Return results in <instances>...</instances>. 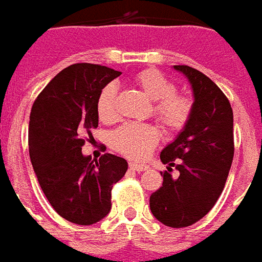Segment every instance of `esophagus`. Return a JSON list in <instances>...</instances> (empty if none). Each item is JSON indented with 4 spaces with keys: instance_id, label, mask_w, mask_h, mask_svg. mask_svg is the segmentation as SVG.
<instances>
[{
    "instance_id": "34e87169",
    "label": "esophagus",
    "mask_w": 262,
    "mask_h": 262,
    "mask_svg": "<svg viewBox=\"0 0 262 262\" xmlns=\"http://www.w3.org/2000/svg\"><path fill=\"white\" fill-rule=\"evenodd\" d=\"M129 169L135 170V172H144V170L149 169V166L145 164H138V162H129Z\"/></svg>"
}]
</instances>
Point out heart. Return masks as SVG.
Segmentation results:
<instances>
[{
	"mask_svg": "<svg viewBox=\"0 0 262 262\" xmlns=\"http://www.w3.org/2000/svg\"><path fill=\"white\" fill-rule=\"evenodd\" d=\"M135 84L146 97L155 101L154 116L165 128L176 131L185 127L192 114V100L187 96L176 94L175 84L155 69H146L135 76ZM117 89L107 84L97 100L98 117L111 121L117 116ZM159 140L155 127L149 124H127L111 135V146L128 158L146 157Z\"/></svg>",
	"mask_w": 262,
	"mask_h": 262,
	"instance_id": "obj_1",
	"label": "heart"
}]
</instances>
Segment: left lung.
<instances>
[{
	"label": "left lung",
	"instance_id": "left-lung-1",
	"mask_svg": "<svg viewBox=\"0 0 262 262\" xmlns=\"http://www.w3.org/2000/svg\"><path fill=\"white\" fill-rule=\"evenodd\" d=\"M190 83L192 114L173 142L161 152V161L175 166L178 178L164 173L162 186L149 198L158 222L181 229L205 217L229 176L234 157L233 110L224 93L206 75L190 66H173Z\"/></svg>",
	"mask_w": 262,
	"mask_h": 262
}]
</instances>
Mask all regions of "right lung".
Segmentation results:
<instances>
[{"label":"right lung","mask_w":262,"mask_h":262,"mask_svg":"<svg viewBox=\"0 0 262 262\" xmlns=\"http://www.w3.org/2000/svg\"><path fill=\"white\" fill-rule=\"evenodd\" d=\"M120 75L92 63L72 64L48 83L31 110L33 170L52 207L75 224L90 226L110 213L113 185L128 169L127 161L113 154L98 161L81 154L83 137L98 125V96Z\"/></svg>","instance_id":"1"}]
</instances>
